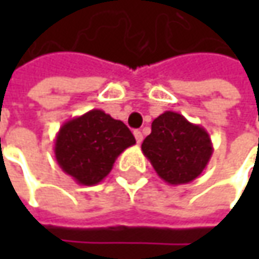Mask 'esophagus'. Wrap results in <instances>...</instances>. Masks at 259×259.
Segmentation results:
<instances>
[{
    "label": "esophagus",
    "mask_w": 259,
    "mask_h": 259,
    "mask_svg": "<svg viewBox=\"0 0 259 259\" xmlns=\"http://www.w3.org/2000/svg\"><path fill=\"white\" fill-rule=\"evenodd\" d=\"M134 137H135V140H137V144H141L143 143V133L141 131H134Z\"/></svg>",
    "instance_id": "obj_1"
}]
</instances>
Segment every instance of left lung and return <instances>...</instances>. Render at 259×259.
<instances>
[{
	"label": "left lung",
	"instance_id": "1",
	"mask_svg": "<svg viewBox=\"0 0 259 259\" xmlns=\"http://www.w3.org/2000/svg\"><path fill=\"white\" fill-rule=\"evenodd\" d=\"M141 150L158 177L171 186L193 182L213 154L210 135L203 126L173 111H165L153 121L151 134L143 141Z\"/></svg>",
	"mask_w": 259,
	"mask_h": 259
}]
</instances>
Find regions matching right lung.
Instances as JSON below:
<instances>
[{
	"label": "right lung",
	"instance_id": "right-lung-1",
	"mask_svg": "<svg viewBox=\"0 0 259 259\" xmlns=\"http://www.w3.org/2000/svg\"><path fill=\"white\" fill-rule=\"evenodd\" d=\"M135 144L130 128L102 109H92L60 126L55 155L60 168L82 186L101 183L118 155Z\"/></svg>",
	"mask_w": 259,
	"mask_h": 259
}]
</instances>
